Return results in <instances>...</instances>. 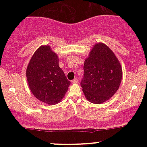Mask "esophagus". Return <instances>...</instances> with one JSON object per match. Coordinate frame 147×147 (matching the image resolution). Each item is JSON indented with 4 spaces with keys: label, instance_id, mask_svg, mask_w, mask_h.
I'll return each instance as SVG.
<instances>
[{
    "label": "esophagus",
    "instance_id": "esophagus-1",
    "mask_svg": "<svg viewBox=\"0 0 147 147\" xmlns=\"http://www.w3.org/2000/svg\"><path fill=\"white\" fill-rule=\"evenodd\" d=\"M77 82H78V78H77V77L72 80V83H77Z\"/></svg>",
    "mask_w": 147,
    "mask_h": 147
}]
</instances>
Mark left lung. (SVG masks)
<instances>
[{
	"instance_id": "8db88e82",
	"label": "left lung",
	"mask_w": 147,
	"mask_h": 147,
	"mask_svg": "<svg viewBox=\"0 0 147 147\" xmlns=\"http://www.w3.org/2000/svg\"><path fill=\"white\" fill-rule=\"evenodd\" d=\"M84 70L81 86L89 102L102 104L119 88L122 67L112 50L104 43H97L92 48L84 62Z\"/></svg>"
}]
</instances>
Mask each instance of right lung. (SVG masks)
Returning <instances> with one entry per match:
<instances>
[{
    "label": "right lung",
    "instance_id": "add662e5",
    "mask_svg": "<svg viewBox=\"0 0 147 147\" xmlns=\"http://www.w3.org/2000/svg\"><path fill=\"white\" fill-rule=\"evenodd\" d=\"M27 80L34 97L50 105L61 100L70 82L59 66V59L49 45L36 50L26 70Z\"/></svg>",
    "mask_w": 147,
    "mask_h": 147
}]
</instances>
